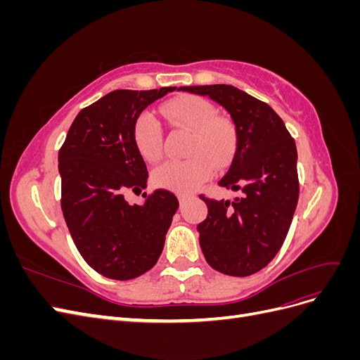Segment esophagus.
I'll return each mask as SVG.
<instances>
[{
  "mask_svg": "<svg viewBox=\"0 0 360 360\" xmlns=\"http://www.w3.org/2000/svg\"><path fill=\"white\" fill-rule=\"evenodd\" d=\"M188 198H189L188 193H179V201H180V204H183Z\"/></svg>",
  "mask_w": 360,
  "mask_h": 360,
  "instance_id": "1",
  "label": "esophagus"
}]
</instances>
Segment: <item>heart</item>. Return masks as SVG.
<instances>
[{
  "label": "heart",
  "instance_id": "1",
  "mask_svg": "<svg viewBox=\"0 0 360 360\" xmlns=\"http://www.w3.org/2000/svg\"><path fill=\"white\" fill-rule=\"evenodd\" d=\"M162 112L172 124L192 132L184 160H168L156 168L153 181L159 188L174 192H192L212 174V164L222 168L231 159L236 147L234 126L217 117V110L198 96H181L163 105ZM134 141L139 155L148 162L162 158V126L156 115L144 111L134 124Z\"/></svg>",
  "mask_w": 360,
  "mask_h": 360
}]
</instances>
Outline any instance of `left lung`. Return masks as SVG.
I'll list each match as a JSON object with an SVG mask.
<instances>
[{
  "label": "left lung",
  "instance_id": "left-lung-1",
  "mask_svg": "<svg viewBox=\"0 0 360 360\" xmlns=\"http://www.w3.org/2000/svg\"><path fill=\"white\" fill-rule=\"evenodd\" d=\"M210 97L236 126V153L219 186L240 191L234 200H210L198 224L200 246L214 270L249 276L266 267L284 243L299 200L297 150L271 108L233 85L180 86Z\"/></svg>",
  "mask_w": 360,
  "mask_h": 360
}]
</instances>
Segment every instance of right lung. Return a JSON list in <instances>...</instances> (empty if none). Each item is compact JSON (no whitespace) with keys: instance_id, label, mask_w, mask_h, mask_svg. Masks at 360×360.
<instances>
[{"instance_id":"1","label":"right lung","mask_w":360,"mask_h":360,"mask_svg":"<svg viewBox=\"0 0 360 360\" xmlns=\"http://www.w3.org/2000/svg\"><path fill=\"white\" fill-rule=\"evenodd\" d=\"M176 86L115 90L76 115L58 153L61 210L79 254L110 279L138 278L165 245L176 195L158 189L144 204L124 195L147 188L148 172L135 146L134 124L146 108Z\"/></svg>"}]
</instances>
